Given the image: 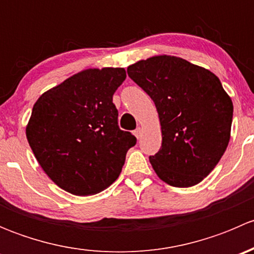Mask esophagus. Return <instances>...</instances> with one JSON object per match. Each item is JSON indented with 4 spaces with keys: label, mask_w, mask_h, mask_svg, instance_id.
Listing matches in <instances>:
<instances>
[{
    "label": "esophagus",
    "mask_w": 254,
    "mask_h": 254,
    "mask_svg": "<svg viewBox=\"0 0 254 254\" xmlns=\"http://www.w3.org/2000/svg\"><path fill=\"white\" fill-rule=\"evenodd\" d=\"M141 134H142L141 127H136V129L134 130V135L137 137V139H140V137H141Z\"/></svg>",
    "instance_id": "obj_1"
}]
</instances>
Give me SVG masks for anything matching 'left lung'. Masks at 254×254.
Here are the masks:
<instances>
[{
    "instance_id": "left-lung-1",
    "label": "left lung",
    "mask_w": 254,
    "mask_h": 254,
    "mask_svg": "<svg viewBox=\"0 0 254 254\" xmlns=\"http://www.w3.org/2000/svg\"><path fill=\"white\" fill-rule=\"evenodd\" d=\"M129 77L155 103L162 146L150 156L167 184H198L226 151L234 106L220 79L209 70L176 56H153L130 65Z\"/></svg>"
}]
</instances>
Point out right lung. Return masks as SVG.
Here are the masks:
<instances>
[{
	"mask_svg": "<svg viewBox=\"0 0 254 254\" xmlns=\"http://www.w3.org/2000/svg\"><path fill=\"white\" fill-rule=\"evenodd\" d=\"M124 68H89L35 102L27 127L33 153L51 181L75 195L104 190L122 172L136 137L118 125L113 94Z\"/></svg>",
	"mask_w": 254,
	"mask_h": 254,
	"instance_id": "obj_1",
	"label": "right lung"
}]
</instances>
